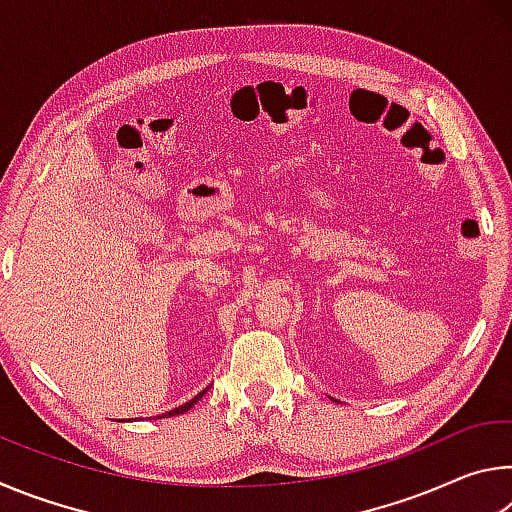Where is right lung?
<instances>
[{
  "mask_svg": "<svg viewBox=\"0 0 512 512\" xmlns=\"http://www.w3.org/2000/svg\"><path fill=\"white\" fill-rule=\"evenodd\" d=\"M205 391H207V388H205ZM205 391L203 393H198L196 397H194V400H189L187 404H183V406H178V409H173V411H167V413H162V415H158V418H171V415H180V413H187L189 409H192V406L198 402V400H201V397L205 395Z\"/></svg>",
  "mask_w": 512,
  "mask_h": 512,
  "instance_id": "right-lung-1",
  "label": "right lung"
}]
</instances>
